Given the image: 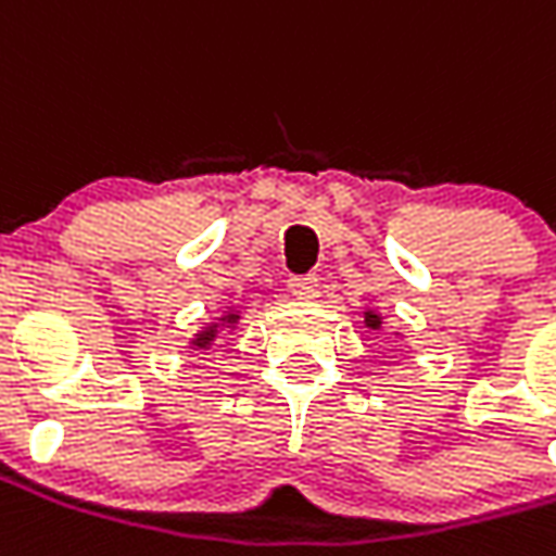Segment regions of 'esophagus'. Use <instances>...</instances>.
Returning <instances> with one entry per match:
<instances>
[{
	"instance_id": "34e87169",
	"label": "esophagus",
	"mask_w": 556,
	"mask_h": 556,
	"mask_svg": "<svg viewBox=\"0 0 556 556\" xmlns=\"http://www.w3.org/2000/svg\"><path fill=\"white\" fill-rule=\"evenodd\" d=\"M289 291L298 301H313L318 298V279L316 277H291Z\"/></svg>"
}]
</instances>
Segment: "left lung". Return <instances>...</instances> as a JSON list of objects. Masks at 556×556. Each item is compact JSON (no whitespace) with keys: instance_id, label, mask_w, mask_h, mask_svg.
<instances>
[{"instance_id":"left-lung-1","label":"left lung","mask_w":556,"mask_h":556,"mask_svg":"<svg viewBox=\"0 0 556 556\" xmlns=\"http://www.w3.org/2000/svg\"><path fill=\"white\" fill-rule=\"evenodd\" d=\"M364 321H367V328H372V331H379V328H382V318L376 316L372 309H367V313H364Z\"/></svg>"}]
</instances>
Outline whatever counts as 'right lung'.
<instances>
[{
	"label": "right lung",
	"mask_w": 556,
	"mask_h": 556,
	"mask_svg": "<svg viewBox=\"0 0 556 556\" xmlns=\"http://www.w3.org/2000/svg\"><path fill=\"white\" fill-rule=\"evenodd\" d=\"M238 313H228V316H223L219 318V321H223L225 328H228V325H235V321H238ZM216 328H219V325H211V328H207V331H201L195 337V340H192V345H195V349H207V345L213 343V340H216Z\"/></svg>",
	"instance_id": "obj_1"
}]
</instances>
